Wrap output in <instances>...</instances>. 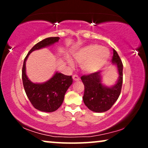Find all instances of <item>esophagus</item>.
I'll return each mask as SVG.
<instances>
[{
	"label": "esophagus",
	"mask_w": 148,
	"mask_h": 148,
	"mask_svg": "<svg viewBox=\"0 0 148 148\" xmlns=\"http://www.w3.org/2000/svg\"><path fill=\"white\" fill-rule=\"evenodd\" d=\"M73 79L74 81H79V77L77 75H73Z\"/></svg>",
	"instance_id": "obj_1"
}]
</instances>
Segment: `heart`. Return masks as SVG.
Returning a JSON list of instances; mask_svg holds the SVG:
<instances>
[{
  "label": "heart",
  "instance_id": "1",
  "mask_svg": "<svg viewBox=\"0 0 148 148\" xmlns=\"http://www.w3.org/2000/svg\"><path fill=\"white\" fill-rule=\"evenodd\" d=\"M75 59L82 64V69L86 73H94L102 69L110 58V51L97 44H92L83 48L73 54ZM71 66H73L71 60H68Z\"/></svg>",
  "mask_w": 148,
  "mask_h": 148
}]
</instances>
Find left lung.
Returning a JSON list of instances; mask_svg holds the SVG:
<instances>
[{"instance_id":"left-lung-1","label":"left lung","mask_w":148,"mask_h":148,"mask_svg":"<svg viewBox=\"0 0 148 148\" xmlns=\"http://www.w3.org/2000/svg\"><path fill=\"white\" fill-rule=\"evenodd\" d=\"M112 62L117 66L119 74V79L114 86L110 88L103 86L100 71L84 75L81 77L85 87L84 102L94 112H103L108 110L120 96L123 84V63L114 49H113Z\"/></svg>"}]
</instances>
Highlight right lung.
Instances as JSON below:
<instances>
[{"label":"right lung","mask_w":148,"mask_h":148,"mask_svg":"<svg viewBox=\"0 0 148 148\" xmlns=\"http://www.w3.org/2000/svg\"><path fill=\"white\" fill-rule=\"evenodd\" d=\"M59 39V37H50L39 42L29 50L24 59L22 68V80L24 90L34 108L42 112H54L61 106L64 94L73 83L72 77L56 72L46 82L34 84L28 79L26 75L25 62L31 52L52 45L57 42Z\"/></svg>","instance_id":"obj_1"}]
</instances>
